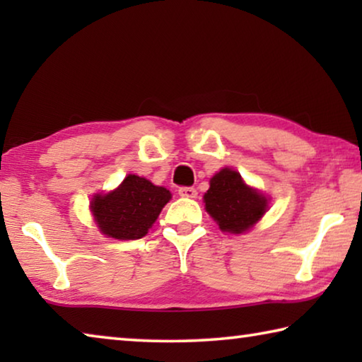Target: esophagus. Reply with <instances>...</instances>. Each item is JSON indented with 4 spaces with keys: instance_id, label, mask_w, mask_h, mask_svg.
I'll list each match as a JSON object with an SVG mask.
<instances>
[{
    "instance_id": "34e87169",
    "label": "esophagus",
    "mask_w": 362,
    "mask_h": 362,
    "mask_svg": "<svg viewBox=\"0 0 362 362\" xmlns=\"http://www.w3.org/2000/svg\"><path fill=\"white\" fill-rule=\"evenodd\" d=\"M179 194L182 196V198H196V194H198V192L193 187H182L179 188Z\"/></svg>"
}]
</instances>
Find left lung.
I'll return each instance as SVG.
<instances>
[{"instance_id": "obj_1", "label": "left lung", "mask_w": 362, "mask_h": 362, "mask_svg": "<svg viewBox=\"0 0 362 362\" xmlns=\"http://www.w3.org/2000/svg\"><path fill=\"white\" fill-rule=\"evenodd\" d=\"M204 194L206 211L226 233L249 231L268 209V198L249 187L236 170L223 168L212 177Z\"/></svg>"}]
</instances>
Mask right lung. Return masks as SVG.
Masks as SVG:
<instances>
[{"label":"right lung","instance_id":"obj_1","mask_svg":"<svg viewBox=\"0 0 362 362\" xmlns=\"http://www.w3.org/2000/svg\"><path fill=\"white\" fill-rule=\"evenodd\" d=\"M170 196L164 187L129 174L113 192L95 194L90 201V212L99 230L108 238L140 240L156 222Z\"/></svg>","mask_w":362,"mask_h":362}]
</instances>
